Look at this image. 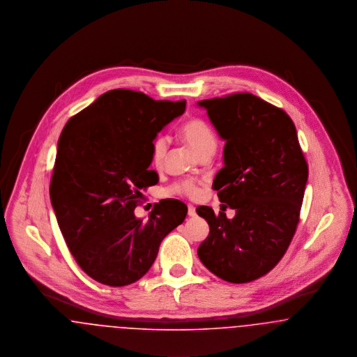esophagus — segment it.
<instances>
[{"mask_svg":"<svg viewBox=\"0 0 357 357\" xmlns=\"http://www.w3.org/2000/svg\"><path fill=\"white\" fill-rule=\"evenodd\" d=\"M188 215L190 216V218H195L196 216V208L193 206H188Z\"/></svg>","mask_w":357,"mask_h":357,"instance_id":"1","label":"esophagus"}]
</instances>
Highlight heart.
I'll list each match as a JSON object with an SVG mask.
<instances>
[{
    "label": "heart",
    "mask_w": 357,
    "mask_h": 357,
    "mask_svg": "<svg viewBox=\"0 0 357 357\" xmlns=\"http://www.w3.org/2000/svg\"><path fill=\"white\" fill-rule=\"evenodd\" d=\"M181 139L188 145V148L193 151L199 158L204 154H213L218 146V139L211 126L199 118H192L184 122L178 130ZM168 151V141L165 137H160L153 144V162L155 167H161L165 154ZM172 193L188 196L195 199L200 195L199 187L192 181H181L170 188Z\"/></svg>",
    "instance_id": "b5f03b06"
}]
</instances>
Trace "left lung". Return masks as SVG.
<instances>
[{
	"instance_id": "obj_1",
	"label": "left lung",
	"mask_w": 357,
	"mask_h": 357,
	"mask_svg": "<svg viewBox=\"0 0 357 357\" xmlns=\"http://www.w3.org/2000/svg\"><path fill=\"white\" fill-rule=\"evenodd\" d=\"M225 139V167L212 188L234 219L200 206L209 235L197 255L231 283L261 278L284 255L300 222L307 164L291 118L250 93L197 102Z\"/></svg>"
}]
</instances>
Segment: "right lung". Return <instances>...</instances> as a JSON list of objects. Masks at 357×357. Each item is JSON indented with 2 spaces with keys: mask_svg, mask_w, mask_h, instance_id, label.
<instances>
[{
  "mask_svg": "<svg viewBox=\"0 0 357 357\" xmlns=\"http://www.w3.org/2000/svg\"><path fill=\"white\" fill-rule=\"evenodd\" d=\"M185 105L116 89L74 115L60 134L51 203L76 263L95 281H138L162 239L184 222L187 206L176 199L154 204L146 222L134 209L139 189L158 183L149 169L153 141Z\"/></svg>",
  "mask_w": 357,
  "mask_h": 357,
  "instance_id": "obj_1",
  "label": "right lung"
}]
</instances>
